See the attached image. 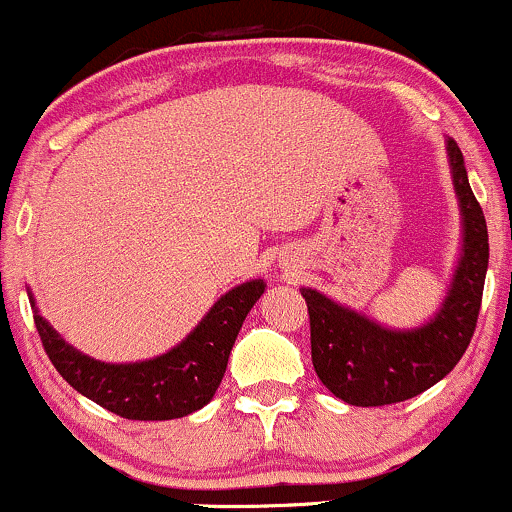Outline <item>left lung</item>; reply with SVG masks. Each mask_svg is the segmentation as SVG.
<instances>
[{
	"instance_id": "left-lung-1",
	"label": "left lung",
	"mask_w": 512,
	"mask_h": 512,
	"mask_svg": "<svg viewBox=\"0 0 512 512\" xmlns=\"http://www.w3.org/2000/svg\"><path fill=\"white\" fill-rule=\"evenodd\" d=\"M448 156L462 207L464 250L436 320L411 332L385 330L322 293L301 289L308 303L315 373L346 404L385 407L421 395L457 366L477 330L489 267V231L455 139H448Z\"/></svg>"
}]
</instances>
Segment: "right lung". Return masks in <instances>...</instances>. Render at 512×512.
<instances>
[{"instance_id": "obj_1", "label": "right lung", "mask_w": 512, "mask_h": 512, "mask_svg": "<svg viewBox=\"0 0 512 512\" xmlns=\"http://www.w3.org/2000/svg\"><path fill=\"white\" fill-rule=\"evenodd\" d=\"M262 293L264 281L260 279L236 286L214 303L185 342L154 361L127 366L79 354L38 310H33V320L52 366L76 392L122 419L168 421L202 409L214 397L243 320Z\"/></svg>"}]
</instances>
